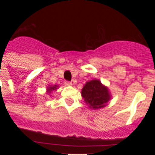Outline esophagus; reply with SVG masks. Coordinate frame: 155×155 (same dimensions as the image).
<instances>
[{"label": "esophagus", "mask_w": 155, "mask_h": 155, "mask_svg": "<svg viewBox=\"0 0 155 155\" xmlns=\"http://www.w3.org/2000/svg\"><path fill=\"white\" fill-rule=\"evenodd\" d=\"M64 85H66V86L72 85V82L68 81H64Z\"/></svg>", "instance_id": "esophagus-1"}]
</instances>
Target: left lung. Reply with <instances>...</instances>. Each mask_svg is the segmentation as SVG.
I'll return each mask as SVG.
<instances>
[{
  "label": "left lung",
  "instance_id": "left-lung-1",
  "mask_svg": "<svg viewBox=\"0 0 155 155\" xmlns=\"http://www.w3.org/2000/svg\"><path fill=\"white\" fill-rule=\"evenodd\" d=\"M82 97L89 107L94 109H101L110 99L108 88L103 86L98 80H92L87 82L81 91Z\"/></svg>",
  "mask_w": 155,
  "mask_h": 155
}]
</instances>
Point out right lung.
<instances>
[{
  "label": "right lung",
  "instance_id": "right-lung-1",
  "mask_svg": "<svg viewBox=\"0 0 155 155\" xmlns=\"http://www.w3.org/2000/svg\"><path fill=\"white\" fill-rule=\"evenodd\" d=\"M57 89V85H54V86H50V88H48V91L50 93V91H52L53 90H55Z\"/></svg>",
  "mask_w": 155,
  "mask_h": 155
}]
</instances>
